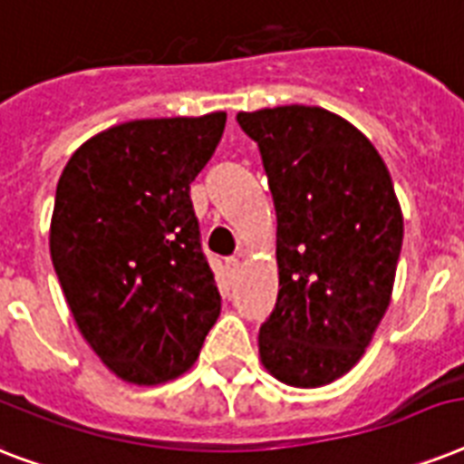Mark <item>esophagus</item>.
<instances>
[{"instance_id":"1","label":"esophagus","mask_w":464,"mask_h":464,"mask_svg":"<svg viewBox=\"0 0 464 464\" xmlns=\"http://www.w3.org/2000/svg\"><path fill=\"white\" fill-rule=\"evenodd\" d=\"M224 269H226V276H236L240 272V260L238 257H226L224 262Z\"/></svg>"}]
</instances>
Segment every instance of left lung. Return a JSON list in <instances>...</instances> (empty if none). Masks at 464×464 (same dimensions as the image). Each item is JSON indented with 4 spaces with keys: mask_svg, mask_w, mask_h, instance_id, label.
Returning a JSON list of instances; mask_svg holds the SVG:
<instances>
[{
    "mask_svg": "<svg viewBox=\"0 0 464 464\" xmlns=\"http://www.w3.org/2000/svg\"><path fill=\"white\" fill-rule=\"evenodd\" d=\"M276 209L279 296L262 323V366L294 388L349 373L390 305L404 221L392 178L363 134L315 105L238 112Z\"/></svg>",
    "mask_w": 464,
    "mask_h": 464,
    "instance_id": "8db88e82",
    "label": "left lung"
}]
</instances>
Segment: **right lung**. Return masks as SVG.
Instances as JSON below:
<instances>
[{
    "label": "right lung",
    "mask_w": 464,
    "mask_h": 464,
    "mask_svg": "<svg viewBox=\"0 0 464 464\" xmlns=\"http://www.w3.org/2000/svg\"><path fill=\"white\" fill-rule=\"evenodd\" d=\"M226 112L132 120L91 137L64 166L50 255L76 327L134 385L182 375L221 313L189 182Z\"/></svg>",
    "instance_id": "obj_1"
}]
</instances>
